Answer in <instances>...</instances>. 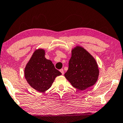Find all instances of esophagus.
Listing matches in <instances>:
<instances>
[{"instance_id": "34e87169", "label": "esophagus", "mask_w": 123, "mask_h": 123, "mask_svg": "<svg viewBox=\"0 0 123 123\" xmlns=\"http://www.w3.org/2000/svg\"><path fill=\"white\" fill-rule=\"evenodd\" d=\"M60 71L61 72V73H62V75H63V74H64V71H63V69H60Z\"/></svg>"}]
</instances>
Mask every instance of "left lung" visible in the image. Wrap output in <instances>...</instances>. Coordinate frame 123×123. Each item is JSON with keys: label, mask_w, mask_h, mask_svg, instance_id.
<instances>
[{"label": "left lung", "mask_w": 123, "mask_h": 123, "mask_svg": "<svg viewBox=\"0 0 123 123\" xmlns=\"http://www.w3.org/2000/svg\"><path fill=\"white\" fill-rule=\"evenodd\" d=\"M99 69L94 57L80 46L72 50L68 69L66 78L75 88L84 90L93 86L97 80Z\"/></svg>", "instance_id": "obj_1"}]
</instances>
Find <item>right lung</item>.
<instances>
[{
  "label": "right lung",
  "mask_w": 123,
  "mask_h": 123,
  "mask_svg": "<svg viewBox=\"0 0 123 123\" xmlns=\"http://www.w3.org/2000/svg\"><path fill=\"white\" fill-rule=\"evenodd\" d=\"M45 50L38 49L33 54L25 68V77L30 86L43 92L51 86L55 78L62 73L51 61L45 57Z\"/></svg>",
  "instance_id": "right-lung-1"
}]
</instances>
